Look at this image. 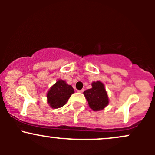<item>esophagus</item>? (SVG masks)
I'll list each match as a JSON object with an SVG mask.
<instances>
[{
    "instance_id": "1",
    "label": "esophagus",
    "mask_w": 155,
    "mask_h": 155,
    "mask_svg": "<svg viewBox=\"0 0 155 155\" xmlns=\"http://www.w3.org/2000/svg\"><path fill=\"white\" fill-rule=\"evenodd\" d=\"M84 91V89H82V90H78V92H80V93H81V92H83Z\"/></svg>"
}]
</instances>
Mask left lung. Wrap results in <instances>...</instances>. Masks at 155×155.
Instances as JSON below:
<instances>
[{"instance_id": "left-lung-1", "label": "left lung", "mask_w": 155, "mask_h": 155, "mask_svg": "<svg viewBox=\"0 0 155 155\" xmlns=\"http://www.w3.org/2000/svg\"><path fill=\"white\" fill-rule=\"evenodd\" d=\"M92 87L91 89L84 92V95L88 101L89 106L95 111L104 109L109 103L104 84L101 81H97L92 83Z\"/></svg>"}]
</instances>
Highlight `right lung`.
I'll return each instance as SVG.
<instances>
[{
  "label": "right lung",
  "mask_w": 155,
  "mask_h": 155,
  "mask_svg": "<svg viewBox=\"0 0 155 155\" xmlns=\"http://www.w3.org/2000/svg\"><path fill=\"white\" fill-rule=\"evenodd\" d=\"M73 93L74 90L72 86L68 84L64 80L59 79L48 91L47 103L52 108H60L66 104Z\"/></svg>",
  "instance_id": "1"
}]
</instances>
